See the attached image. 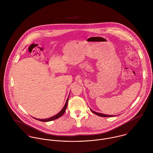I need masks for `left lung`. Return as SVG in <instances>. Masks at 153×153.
Returning <instances> with one entry per match:
<instances>
[{"mask_svg":"<svg viewBox=\"0 0 153 153\" xmlns=\"http://www.w3.org/2000/svg\"><path fill=\"white\" fill-rule=\"evenodd\" d=\"M91 111L94 113V114H96V115H98V116H100V117H114L115 115H107V114H102V113H99V112H95V111H93L92 109H91Z\"/></svg>","mask_w":153,"mask_h":153,"instance_id":"left-lung-1","label":"left lung"}]
</instances>
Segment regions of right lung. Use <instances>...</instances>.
<instances>
[{
	"label": "right lung",
	"instance_id": "add662e5",
	"mask_svg": "<svg viewBox=\"0 0 153 153\" xmlns=\"http://www.w3.org/2000/svg\"><path fill=\"white\" fill-rule=\"evenodd\" d=\"M68 98L69 97H68L66 101L65 104V105L64 106V107L62 108V109H61V111H59L56 115L53 116V117H51L49 118H47V119H38V118H36V120H38L39 121H43V122H48V121H53V120H55L56 119H58V118L61 117L64 114V112H65L66 109V107H67V105H68Z\"/></svg>",
	"mask_w": 153,
	"mask_h": 153
}]
</instances>
